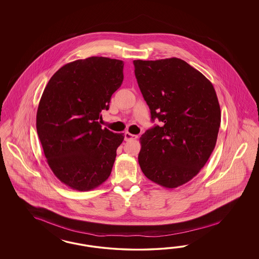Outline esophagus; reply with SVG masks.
I'll return each mask as SVG.
<instances>
[{
  "label": "esophagus",
  "instance_id": "34e87169",
  "mask_svg": "<svg viewBox=\"0 0 259 259\" xmlns=\"http://www.w3.org/2000/svg\"><path fill=\"white\" fill-rule=\"evenodd\" d=\"M137 139H138L137 135H133V134L129 133V132H126L124 134V140L126 141H135Z\"/></svg>",
  "mask_w": 259,
  "mask_h": 259
}]
</instances>
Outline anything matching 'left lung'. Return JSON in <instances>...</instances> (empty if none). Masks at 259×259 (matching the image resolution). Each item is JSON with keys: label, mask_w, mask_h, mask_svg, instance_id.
<instances>
[{"label": "left lung", "mask_w": 259, "mask_h": 259, "mask_svg": "<svg viewBox=\"0 0 259 259\" xmlns=\"http://www.w3.org/2000/svg\"><path fill=\"white\" fill-rule=\"evenodd\" d=\"M133 63L151 118L162 121L140 139L141 171L162 187L177 188L196 177L214 149L221 119L215 90L178 58Z\"/></svg>", "instance_id": "obj_1"}]
</instances>
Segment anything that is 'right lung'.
Instances as JSON below:
<instances>
[{
  "label": "right lung",
  "mask_w": 259,
  "mask_h": 259,
  "mask_svg": "<svg viewBox=\"0 0 259 259\" xmlns=\"http://www.w3.org/2000/svg\"><path fill=\"white\" fill-rule=\"evenodd\" d=\"M123 80V62L90 57L66 63L49 79L36 127L47 163L73 190L90 191L109 178L123 134L102 129V110Z\"/></svg>",
  "instance_id": "1"
}]
</instances>
